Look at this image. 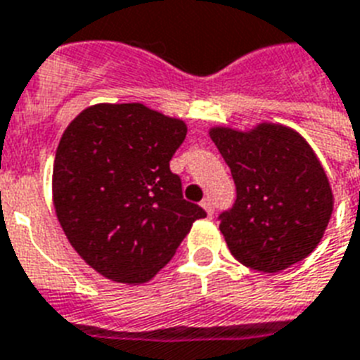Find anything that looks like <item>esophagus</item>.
<instances>
[{
  "label": "esophagus",
  "mask_w": 360,
  "mask_h": 360,
  "mask_svg": "<svg viewBox=\"0 0 360 360\" xmlns=\"http://www.w3.org/2000/svg\"><path fill=\"white\" fill-rule=\"evenodd\" d=\"M202 207L207 211L209 217H213L214 214V205H213V200L211 198H205V200H202Z\"/></svg>",
  "instance_id": "obj_1"
}]
</instances>
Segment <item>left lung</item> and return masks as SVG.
I'll return each mask as SVG.
<instances>
[{
  "mask_svg": "<svg viewBox=\"0 0 360 360\" xmlns=\"http://www.w3.org/2000/svg\"><path fill=\"white\" fill-rule=\"evenodd\" d=\"M211 140L230 166L237 198L220 231L237 262L278 273L319 245L333 213L323 166L301 134L262 123L250 132L217 127Z\"/></svg>",
  "mask_w": 360,
  "mask_h": 360,
  "instance_id": "8db88e82",
  "label": "left lung"
}]
</instances>
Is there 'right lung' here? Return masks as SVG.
I'll list each match as a JSON object with an SVG mask.
<instances>
[{
  "instance_id": "add662e5",
  "label": "right lung",
  "mask_w": 360,
  "mask_h": 360,
  "mask_svg": "<svg viewBox=\"0 0 360 360\" xmlns=\"http://www.w3.org/2000/svg\"><path fill=\"white\" fill-rule=\"evenodd\" d=\"M186 124L143 104H95L67 127L53 160V207L75 250L97 273L143 284L174 257L192 222L169 160Z\"/></svg>"
}]
</instances>
